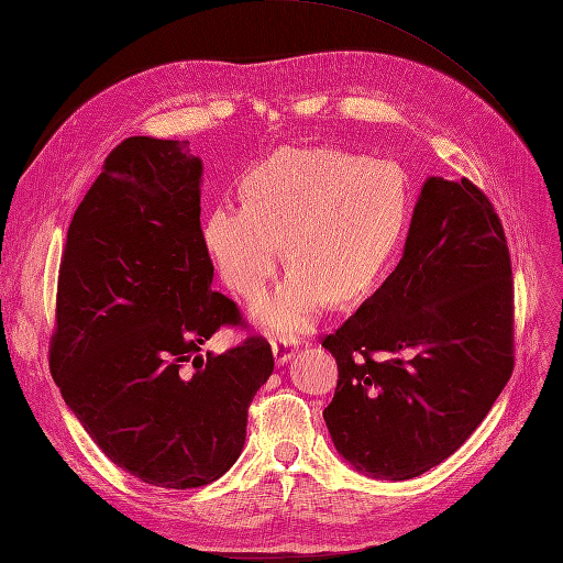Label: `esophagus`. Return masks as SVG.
<instances>
[{
  "label": "esophagus",
  "instance_id": "1",
  "mask_svg": "<svg viewBox=\"0 0 563 563\" xmlns=\"http://www.w3.org/2000/svg\"><path fill=\"white\" fill-rule=\"evenodd\" d=\"M298 350L296 338H275L272 340V352H275V362L286 364Z\"/></svg>",
  "mask_w": 563,
  "mask_h": 563
}]
</instances>
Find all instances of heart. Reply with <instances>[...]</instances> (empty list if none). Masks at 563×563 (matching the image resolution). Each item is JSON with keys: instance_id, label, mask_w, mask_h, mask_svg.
<instances>
[{"instance_id": "b5f03b06", "label": "heart", "mask_w": 563, "mask_h": 563, "mask_svg": "<svg viewBox=\"0 0 563 563\" xmlns=\"http://www.w3.org/2000/svg\"><path fill=\"white\" fill-rule=\"evenodd\" d=\"M411 213L401 168L335 147L282 150L244 180V207L218 203L203 220V244L220 277L255 298L286 255L288 277L255 302L265 329L296 335L323 302L371 291L395 258Z\"/></svg>"}]
</instances>
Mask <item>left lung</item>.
Instances as JSON below:
<instances>
[{
	"label": "left lung",
	"mask_w": 563,
	"mask_h": 563,
	"mask_svg": "<svg viewBox=\"0 0 563 563\" xmlns=\"http://www.w3.org/2000/svg\"><path fill=\"white\" fill-rule=\"evenodd\" d=\"M321 345L338 364L323 420L350 465L401 482L463 446L515 371L512 263L479 187L424 183L397 269Z\"/></svg>",
	"instance_id": "obj_1"
}]
</instances>
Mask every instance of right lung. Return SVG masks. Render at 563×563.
<instances>
[{"label": "right lung", "mask_w": 563, "mask_h": 563, "mask_svg": "<svg viewBox=\"0 0 563 563\" xmlns=\"http://www.w3.org/2000/svg\"><path fill=\"white\" fill-rule=\"evenodd\" d=\"M187 145L133 135L110 152L67 228L48 343L51 376L98 449L174 490L234 465L275 371L263 335L199 354L220 327L246 321L211 291L201 162Z\"/></svg>", "instance_id": "1"}]
</instances>
